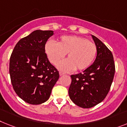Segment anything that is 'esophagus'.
<instances>
[{
	"instance_id": "34e87169",
	"label": "esophagus",
	"mask_w": 127,
	"mask_h": 127,
	"mask_svg": "<svg viewBox=\"0 0 127 127\" xmlns=\"http://www.w3.org/2000/svg\"><path fill=\"white\" fill-rule=\"evenodd\" d=\"M59 74H60V76H63V75H65L64 73H63V72H61V71L60 72Z\"/></svg>"
}]
</instances>
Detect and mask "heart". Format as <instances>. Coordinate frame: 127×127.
Instances as JSON below:
<instances>
[{"label":"heart","mask_w":127,"mask_h":127,"mask_svg":"<svg viewBox=\"0 0 127 127\" xmlns=\"http://www.w3.org/2000/svg\"><path fill=\"white\" fill-rule=\"evenodd\" d=\"M45 49L49 61L53 65H57L67 54V60L58 65L60 69L64 71H82L88 68L97 51L95 43L76 35L62 36L57 43L49 41Z\"/></svg>","instance_id":"obj_1"}]
</instances>
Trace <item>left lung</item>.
Here are the masks:
<instances>
[{
    "label": "left lung",
    "mask_w": 127,
    "mask_h": 127,
    "mask_svg": "<svg viewBox=\"0 0 127 127\" xmlns=\"http://www.w3.org/2000/svg\"><path fill=\"white\" fill-rule=\"evenodd\" d=\"M92 36L97 49L96 59L82 73L71 75L69 88L71 100L84 108L94 107L105 99L116 70L112 52L100 39Z\"/></svg>",
    "instance_id": "8db88e82"
}]
</instances>
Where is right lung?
Here are the masks:
<instances>
[{
    "label": "right lung",
    "instance_id": "1",
    "mask_svg": "<svg viewBox=\"0 0 127 127\" xmlns=\"http://www.w3.org/2000/svg\"><path fill=\"white\" fill-rule=\"evenodd\" d=\"M52 30H37L20 39L9 60V75L17 95L30 104H40L50 97L59 72L45 53Z\"/></svg>",
    "mask_w": 127,
    "mask_h": 127
}]
</instances>
